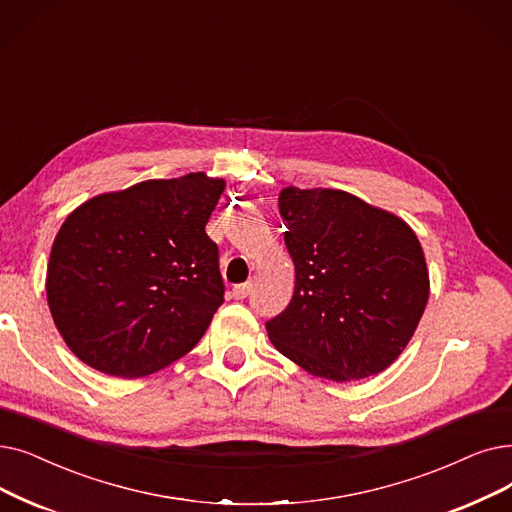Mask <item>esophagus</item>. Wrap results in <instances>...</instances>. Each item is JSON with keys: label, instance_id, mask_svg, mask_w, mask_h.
I'll return each mask as SVG.
<instances>
[{"label": "esophagus", "instance_id": "34e87169", "mask_svg": "<svg viewBox=\"0 0 512 512\" xmlns=\"http://www.w3.org/2000/svg\"><path fill=\"white\" fill-rule=\"evenodd\" d=\"M253 291V282H242V284H236L232 288V297L234 299H247Z\"/></svg>", "mask_w": 512, "mask_h": 512}]
</instances>
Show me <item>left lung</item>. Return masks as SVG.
Listing matches in <instances>:
<instances>
[{"instance_id": "obj_1", "label": "left lung", "mask_w": 512, "mask_h": 512, "mask_svg": "<svg viewBox=\"0 0 512 512\" xmlns=\"http://www.w3.org/2000/svg\"><path fill=\"white\" fill-rule=\"evenodd\" d=\"M295 293L265 322L274 347L328 381L391 366L429 299V272L412 228L343 190L280 192Z\"/></svg>"}]
</instances>
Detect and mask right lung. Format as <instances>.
<instances>
[{
  "label": "right lung",
  "instance_id": "right-lung-1",
  "mask_svg": "<svg viewBox=\"0 0 512 512\" xmlns=\"http://www.w3.org/2000/svg\"><path fill=\"white\" fill-rule=\"evenodd\" d=\"M226 182L205 173L94 196L62 224L48 305L64 343L104 374L136 379L186 355L224 303L205 226Z\"/></svg>",
  "mask_w": 512,
  "mask_h": 512
}]
</instances>
